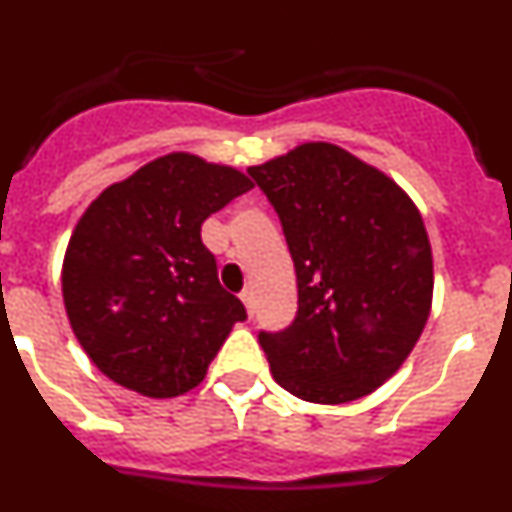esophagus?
<instances>
[{"label": "esophagus", "mask_w": 512, "mask_h": 512, "mask_svg": "<svg viewBox=\"0 0 512 512\" xmlns=\"http://www.w3.org/2000/svg\"><path fill=\"white\" fill-rule=\"evenodd\" d=\"M241 300L243 305H246L248 315H253V312H256V295H253V289H246V292L241 295Z\"/></svg>", "instance_id": "esophagus-1"}]
</instances>
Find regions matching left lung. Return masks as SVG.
Here are the masks:
<instances>
[{"label":"left lung","mask_w":512,"mask_h":512,"mask_svg":"<svg viewBox=\"0 0 512 512\" xmlns=\"http://www.w3.org/2000/svg\"><path fill=\"white\" fill-rule=\"evenodd\" d=\"M248 174L282 220L297 315L259 343L284 390L341 405L384 384L431 315L423 217L390 176L333 143H302Z\"/></svg>","instance_id":"obj_1"}]
</instances>
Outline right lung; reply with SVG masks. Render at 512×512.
I'll return each mask as SVG.
<instances>
[{
  "label": "right lung",
  "instance_id": "add662e5",
  "mask_svg": "<svg viewBox=\"0 0 512 512\" xmlns=\"http://www.w3.org/2000/svg\"><path fill=\"white\" fill-rule=\"evenodd\" d=\"M253 189L233 166L169 153L104 189L71 233L66 315L99 372L146 397L205 379L246 307L217 279L202 223Z\"/></svg>",
  "mask_w": 512,
  "mask_h": 512
}]
</instances>
